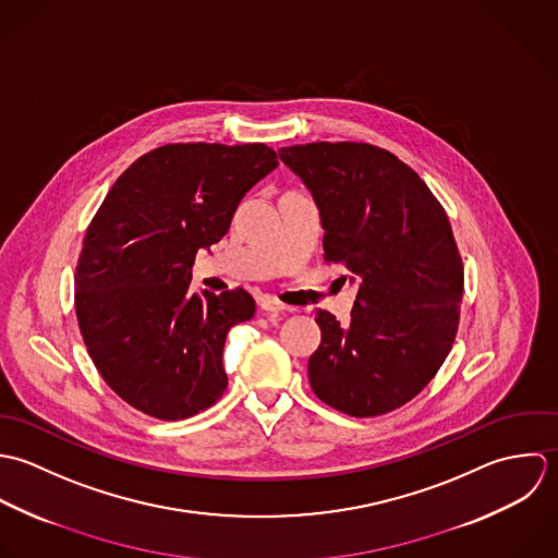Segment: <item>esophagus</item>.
Segmentation results:
<instances>
[{
    "label": "esophagus",
    "mask_w": 558,
    "mask_h": 558,
    "mask_svg": "<svg viewBox=\"0 0 558 558\" xmlns=\"http://www.w3.org/2000/svg\"><path fill=\"white\" fill-rule=\"evenodd\" d=\"M260 308L265 311V313H271V315H278V313H287L289 311V306H284L282 302H278L276 298H269V295H265V298H260Z\"/></svg>",
    "instance_id": "1"
}]
</instances>
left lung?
<instances>
[{
	"instance_id": "left-lung-1",
	"label": "left lung",
	"mask_w": 558,
	"mask_h": 558,
	"mask_svg": "<svg viewBox=\"0 0 558 558\" xmlns=\"http://www.w3.org/2000/svg\"><path fill=\"white\" fill-rule=\"evenodd\" d=\"M278 155L322 211L324 258L360 280L347 326L317 311L313 392L355 418L392 412L434 379L457 336L463 263L445 207L408 163L366 142Z\"/></svg>"
}]
</instances>
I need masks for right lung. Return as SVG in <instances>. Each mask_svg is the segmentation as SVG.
I'll return each mask as SVG.
<instances>
[{
    "label": "right lung",
    "mask_w": 558,
    "mask_h": 558,
    "mask_svg": "<svg viewBox=\"0 0 558 558\" xmlns=\"http://www.w3.org/2000/svg\"><path fill=\"white\" fill-rule=\"evenodd\" d=\"M276 166L265 144H166L118 177L88 226L75 269L80 332L137 412L183 421L222 397L226 335L256 306L243 289L190 295L192 267Z\"/></svg>",
    "instance_id": "add662e5"
}]
</instances>
